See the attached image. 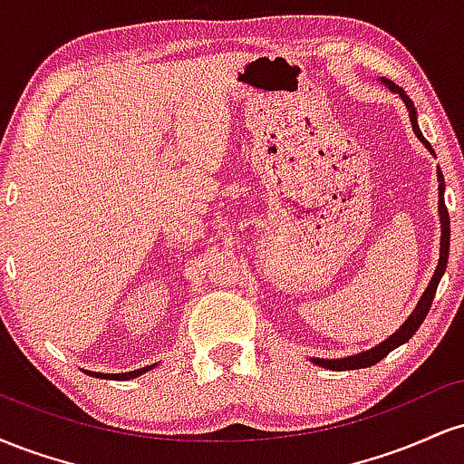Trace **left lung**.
<instances>
[{"mask_svg": "<svg viewBox=\"0 0 464 464\" xmlns=\"http://www.w3.org/2000/svg\"><path fill=\"white\" fill-rule=\"evenodd\" d=\"M382 82L386 84L388 89H391L392 93H397L399 98L403 100V104L408 106L410 111V121H412V130L414 135L419 137V141L423 143L425 148H428L430 152L434 154L432 146H430V141L425 140L423 132H420L419 124H417V111H414V104L412 100L408 98L406 92H403L401 87H397L392 80L388 78H382ZM436 177H439V214H440V259H439V266H436V273L432 276V281H430L428 290L423 292V296H420V301L417 303V307H414V312L410 314V318L406 323L401 324V327L397 329L395 334L391 335V338H386L384 343H380L377 347H372L369 351H364V353H358V355H349V358H340V360H321V358H314L318 366H323V369H329V371H353V369H366V366H372L377 364L380 360H384L388 353H391L392 349L401 347L403 343H408L410 338H412L414 332L420 327V323L425 321V316H428L430 307H432V301H434V295H436V287H439V281L440 276H443L445 268H447V257H450V214H447V207H445V198H443V191H445V183H443V172H436Z\"/></svg>", "mask_w": 464, "mask_h": 464, "instance_id": "obj_1", "label": "left lung"}]
</instances>
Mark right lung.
Masks as SVG:
<instances>
[{"instance_id":"add662e5","label":"right lung","mask_w":464,"mask_h":464,"mask_svg":"<svg viewBox=\"0 0 464 464\" xmlns=\"http://www.w3.org/2000/svg\"><path fill=\"white\" fill-rule=\"evenodd\" d=\"M154 366V364H152ZM152 366H143V369H137V371H129V372H92L87 371L89 375H95V377H102V380H106V377H111V380H132V377L141 375V372L150 371Z\"/></svg>"}]
</instances>
